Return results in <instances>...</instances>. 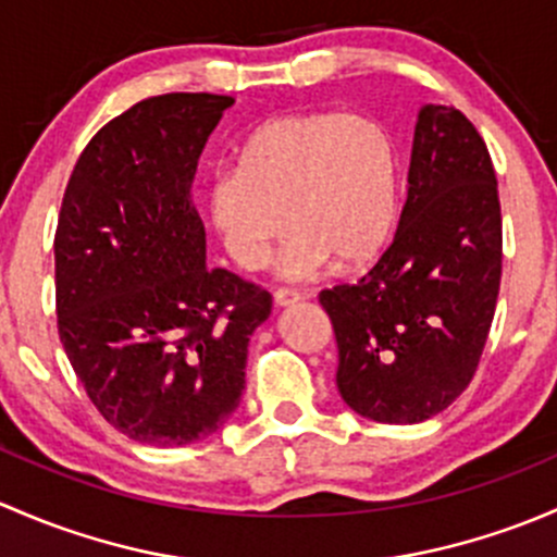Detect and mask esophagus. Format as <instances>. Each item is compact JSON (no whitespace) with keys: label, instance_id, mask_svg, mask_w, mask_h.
Instances as JSON below:
<instances>
[{"label":"esophagus","instance_id":"esophagus-1","mask_svg":"<svg viewBox=\"0 0 557 557\" xmlns=\"http://www.w3.org/2000/svg\"><path fill=\"white\" fill-rule=\"evenodd\" d=\"M297 300H300V292H295V289H276V292H273V302H276L278 308L295 306Z\"/></svg>","mask_w":557,"mask_h":557}]
</instances>
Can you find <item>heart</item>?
Here are the masks:
<instances>
[{
  "instance_id": "b5f03b06",
  "label": "heart",
  "mask_w": 557,
  "mask_h": 557,
  "mask_svg": "<svg viewBox=\"0 0 557 557\" xmlns=\"http://www.w3.org/2000/svg\"><path fill=\"white\" fill-rule=\"evenodd\" d=\"M399 193V147L381 120L317 112L257 125L238 165L211 176L206 206L227 257L244 271H257L281 225H289L273 268L302 281L332 257L343 268L372 260L397 225Z\"/></svg>"
}]
</instances>
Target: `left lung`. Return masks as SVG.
<instances>
[{
	"instance_id": "obj_1",
	"label": "left lung",
	"mask_w": 557,
	"mask_h": 557,
	"mask_svg": "<svg viewBox=\"0 0 557 557\" xmlns=\"http://www.w3.org/2000/svg\"><path fill=\"white\" fill-rule=\"evenodd\" d=\"M407 182L381 260L319 295L337 341V392L381 423L426 421L469 386L502 284L496 171L467 114L418 112Z\"/></svg>"
}]
</instances>
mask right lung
I'll use <instances>...</instances> for the list:
<instances>
[{
	"label": "right lung",
	"mask_w": 557,
	"mask_h": 557,
	"mask_svg": "<svg viewBox=\"0 0 557 557\" xmlns=\"http://www.w3.org/2000/svg\"><path fill=\"white\" fill-rule=\"evenodd\" d=\"M231 96L165 94L109 120L74 163L55 227V313L74 375L125 437L214 434L246 386L271 292L206 265L190 185Z\"/></svg>",
	"instance_id": "1"
}]
</instances>
